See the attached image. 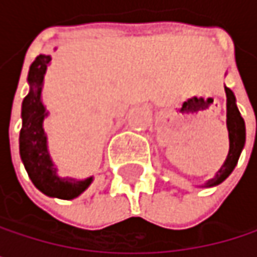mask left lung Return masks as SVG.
<instances>
[{
  "instance_id": "left-lung-1",
  "label": "left lung",
  "mask_w": 257,
  "mask_h": 257,
  "mask_svg": "<svg viewBox=\"0 0 257 257\" xmlns=\"http://www.w3.org/2000/svg\"><path fill=\"white\" fill-rule=\"evenodd\" d=\"M225 92H226V126H228V134H229V152H228L226 161L223 162L220 170L214 174V177L207 180L199 187H214L228 179L233 171V168L236 167L239 155L245 144V123L236 107L235 95L226 86H225Z\"/></svg>"
}]
</instances>
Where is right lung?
Returning a JSON list of instances; mask_svg holds the SVG:
<instances>
[{
  "instance_id": "right-lung-1",
  "label": "right lung",
  "mask_w": 257,
  "mask_h": 257,
  "mask_svg": "<svg viewBox=\"0 0 257 257\" xmlns=\"http://www.w3.org/2000/svg\"><path fill=\"white\" fill-rule=\"evenodd\" d=\"M50 61V55H40L29 67V92L22 102V129L19 135V152L29 179L40 192L50 198L74 199L90 186L93 177L90 176L83 180L61 177L50 156L47 134L43 128L44 119L49 116V111L46 110V105L41 99L44 76Z\"/></svg>"
}]
</instances>
